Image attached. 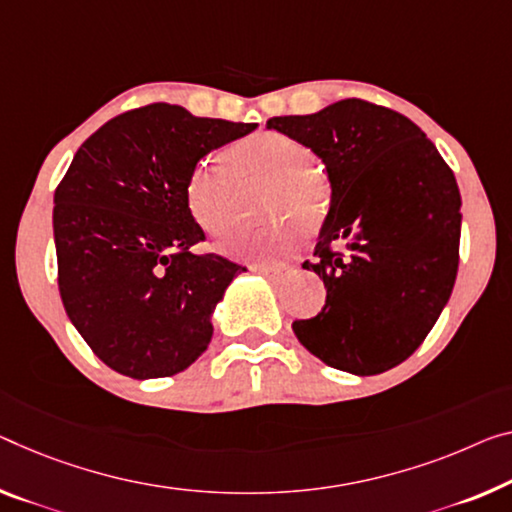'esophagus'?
Segmentation results:
<instances>
[{
    "label": "esophagus",
    "instance_id": "1",
    "mask_svg": "<svg viewBox=\"0 0 512 512\" xmlns=\"http://www.w3.org/2000/svg\"><path fill=\"white\" fill-rule=\"evenodd\" d=\"M258 272L265 274V277H267V279H272V281H281L283 277H288L290 272H295V267H293V265H288V263H277V265H265V267H258Z\"/></svg>",
    "mask_w": 512,
    "mask_h": 512
}]
</instances>
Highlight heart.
Returning a JSON list of instances; mask_svg holds the SVG:
<instances>
[{"label": "heart", "mask_w": 512, "mask_h": 512, "mask_svg": "<svg viewBox=\"0 0 512 512\" xmlns=\"http://www.w3.org/2000/svg\"><path fill=\"white\" fill-rule=\"evenodd\" d=\"M316 155L300 139L263 130L235 141L224 157L208 155L194 164L185 199L192 215L210 233H224L238 219L240 187L263 185V215H297L304 224L318 222L329 190L316 169ZM300 233L290 222H272L229 235L222 249L254 263H277L297 245Z\"/></svg>", "instance_id": "1"}]
</instances>
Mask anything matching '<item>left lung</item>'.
I'll return each mask as SVG.
<instances>
[{
  "label": "left lung",
  "instance_id": "left-lung-1",
  "mask_svg": "<svg viewBox=\"0 0 512 512\" xmlns=\"http://www.w3.org/2000/svg\"><path fill=\"white\" fill-rule=\"evenodd\" d=\"M267 128L300 139L327 167L332 203L313 256L327 288L293 332L311 355L352 375L403 364L451 297L460 261V190L419 125L348 98Z\"/></svg>",
  "mask_w": 512,
  "mask_h": 512
}]
</instances>
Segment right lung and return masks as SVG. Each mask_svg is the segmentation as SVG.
<instances>
[{
    "mask_svg": "<svg viewBox=\"0 0 512 512\" xmlns=\"http://www.w3.org/2000/svg\"><path fill=\"white\" fill-rule=\"evenodd\" d=\"M251 130L153 102L107 121L75 153L54 192L59 293L116 373L169 377L206 352L212 311L245 267L194 254L206 235L185 187L203 155Z\"/></svg>",
    "mask_w": 512,
    "mask_h": 512,
    "instance_id": "right-lung-1",
    "label": "right lung"
}]
</instances>
